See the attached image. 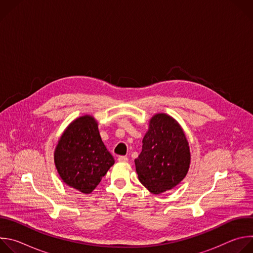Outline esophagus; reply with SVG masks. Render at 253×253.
<instances>
[{"mask_svg":"<svg viewBox=\"0 0 253 253\" xmlns=\"http://www.w3.org/2000/svg\"><path fill=\"white\" fill-rule=\"evenodd\" d=\"M118 161L119 162H127L128 161V157L127 156H119L118 157Z\"/></svg>","mask_w":253,"mask_h":253,"instance_id":"obj_1","label":"esophagus"}]
</instances>
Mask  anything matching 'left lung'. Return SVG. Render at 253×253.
I'll use <instances>...</instances> for the list:
<instances>
[{
  "label": "left lung",
  "instance_id": "8db88e82",
  "mask_svg": "<svg viewBox=\"0 0 253 253\" xmlns=\"http://www.w3.org/2000/svg\"><path fill=\"white\" fill-rule=\"evenodd\" d=\"M142 143L135 166L144 186L153 194H160L182 181L189 169L190 150L175 119L164 113L154 115Z\"/></svg>",
  "mask_w": 253,
  "mask_h": 253
}]
</instances>
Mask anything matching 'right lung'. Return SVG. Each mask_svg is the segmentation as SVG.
Segmentation results:
<instances>
[{
    "instance_id": "1",
    "label": "right lung",
    "mask_w": 253,
    "mask_h": 253,
    "mask_svg": "<svg viewBox=\"0 0 253 253\" xmlns=\"http://www.w3.org/2000/svg\"><path fill=\"white\" fill-rule=\"evenodd\" d=\"M54 160L63 181L89 194L115 163L100 137L97 121L90 115L77 118L62 134Z\"/></svg>"
}]
</instances>
